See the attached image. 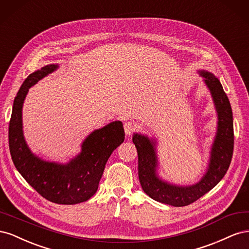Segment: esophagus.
<instances>
[{"instance_id":"obj_1","label":"esophagus","mask_w":249,"mask_h":249,"mask_svg":"<svg viewBox=\"0 0 249 249\" xmlns=\"http://www.w3.org/2000/svg\"><path fill=\"white\" fill-rule=\"evenodd\" d=\"M124 133L125 135H127V136H130L131 134H133V132H135V130H136V124L135 123H132V122H126L124 124Z\"/></svg>"}]
</instances>
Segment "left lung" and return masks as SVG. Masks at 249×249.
Instances as JSON below:
<instances>
[{
    "label": "left lung",
    "mask_w": 249,
    "mask_h": 249,
    "mask_svg": "<svg viewBox=\"0 0 249 249\" xmlns=\"http://www.w3.org/2000/svg\"><path fill=\"white\" fill-rule=\"evenodd\" d=\"M198 72L212 95L218 117L217 133L211 148L209 166L198 183L191 186H178L161 179L157 175L156 141L138 133H135L133 136L138 153V176L143 191L150 198L173 207L190 205L213 189L227 173L232 157L233 124L229 97L221 83L213 73L206 71H198Z\"/></svg>",
    "instance_id": "8db88e82"
}]
</instances>
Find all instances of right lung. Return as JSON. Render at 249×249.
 Returning a JSON list of instances; mask_svg holds the SVG:
<instances>
[{
	"label": "right lung",
	"instance_id": "add662e5",
	"mask_svg": "<svg viewBox=\"0 0 249 249\" xmlns=\"http://www.w3.org/2000/svg\"><path fill=\"white\" fill-rule=\"evenodd\" d=\"M58 67V64L43 66L22 83L13 102L9 149L14 166L42 197L60 205H76L88 200L96 192L105 165L113 150L124 142V131L119 120L94 130L83 141L81 153L66 164L49 162L34 155L22 133V104L29 88Z\"/></svg>",
	"mask_w": 249,
	"mask_h": 249
}]
</instances>
